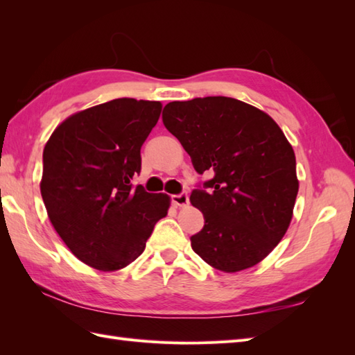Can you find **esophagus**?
Masks as SVG:
<instances>
[{
    "instance_id": "1",
    "label": "esophagus",
    "mask_w": 355,
    "mask_h": 355,
    "mask_svg": "<svg viewBox=\"0 0 355 355\" xmlns=\"http://www.w3.org/2000/svg\"><path fill=\"white\" fill-rule=\"evenodd\" d=\"M172 202L177 207H186L189 205V197H187V193H180V195H172Z\"/></svg>"
}]
</instances>
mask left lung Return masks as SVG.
I'll list each match as a JSON object with an SVG mask.
<instances>
[{"label":"left lung","mask_w":355,"mask_h":355,"mask_svg":"<svg viewBox=\"0 0 355 355\" xmlns=\"http://www.w3.org/2000/svg\"><path fill=\"white\" fill-rule=\"evenodd\" d=\"M163 123L191 155L198 173L193 207L206 224L191 238L193 252L224 273L250 268L273 252L290 227L299 180L296 155L267 112L224 96L171 102Z\"/></svg>","instance_id":"left-lung-1"}]
</instances>
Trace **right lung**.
Here are the masks:
<instances>
[{
    "instance_id": "obj_1",
    "label": "right lung",
    "mask_w": 355,
    "mask_h": 355,
    "mask_svg": "<svg viewBox=\"0 0 355 355\" xmlns=\"http://www.w3.org/2000/svg\"><path fill=\"white\" fill-rule=\"evenodd\" d=\"M162 107L128 97L96 105L67 117L45 143L40 186L50 223L70 252L96 270L130 266L168 215L169 195L131 184Z\"/></svg>"
}]
</instances>
